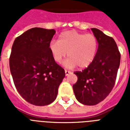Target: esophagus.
Instances as JSON below:
<instances>
[{
  "mask_svg": "<svg viewBox=\"0 0 130 130\" xmlns=\"http://www.w3.org/2000/svg\"><path fill=\"white\" fill-rule=\"evenodd\" d=\"M65 75H66V76H67V75H69V74L71 73V71H67V70H65Z\"/></svg>",
  "mask_w": 130,
  "mask_h": 130,
  "instance_id": "obj_1",
  "label": "esophagus"
}]
</instances>
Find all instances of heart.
<instances>
[{
    "instance_id": "1",
    "label": "heart",
    "mask_w": 130,
    "mask_h": 130,
    "mask_svg": "<svg viewBox=\"0 0 130 130\" xmlns=\"http://www.w3.org/2000/svg\"><path fill=\"white\" fill-rule=\"evenodd\" d=\"M98 45L97 38L92 34L70 30L62 32L58 41H51L48 48L55 62H61L67 54L68 58L63 63L65 67L73 68L78 66L84 69L94 61Z\"/></svg>"
}]
</instances>
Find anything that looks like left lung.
<instances>
[{"label":"left lung","instance_id":"left-lung-1","mask_svg":"<svg viewBox=\"0 0 130 130\" xmlns=\"http://www.w3.org/2000/svg\"><path fill=\"white\" fill-rule=\"evenodd\" d=\"M98 40L94 61L82 71H75L77 82L73 89L75 98L85 105H95L109 94L115 85L121 55L113 38L96 28H92Z\"/></svg>","mask_w":130,"mask_h":130}]
</instances>
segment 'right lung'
Wrapping results in <instances>:
<instances>
[{"label": "right lung", "mask_w": 130, "mask_h": 130, "mask_svg": "<svg viewBox=\"0 0 130 130\" xmlns=\"http://www.w3.org/2000/svg\"><path fill=\"white\" fill-rule=\"evenodd\" d=\"M55 29L34 27L15 38L9 66L18 92L30 104L50 105L57 98L64 69L54 61L48 46Z\"/></svg>", "instance_id": "right-lung-1"}]
</instances>
